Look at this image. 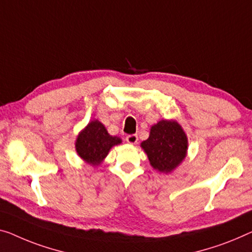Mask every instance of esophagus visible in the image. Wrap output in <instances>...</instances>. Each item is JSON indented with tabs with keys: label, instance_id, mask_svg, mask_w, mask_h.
Instances as JSON below:
<instances>
[{
	"label": "esophagus",
	"instance_id": "esophagus-1",
	"mask_svg": "<svg viewBox=\"0 0 252 252\" xmlns=\"http://www.w3.org/2000/svg\"><path fill=\"white\" fill-rule=\"evenodd\" d=\"M126 141L130 145H136L138 141V136L137 134H129V136H126Z\"/></svg>",
	"mask_w": 252,
	"mask_h": 252
}]
</instances>
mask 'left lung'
Masks as SVG:
<instances>
[{
    "label": "left lung",
    "mask_w": 252,
    "mask_h": 252,
    "mask_svg": "<svg viewBox=\"0 0 252 252\" xmlns=\"http://www.w3.org/2000/svg\"><path fill=\"white\" fill-rule=\"evenodd\" d=\"M140 147L154 170L168 174L187 157L188 137L176 120H160L150 127L149 137Z\"/></svg>",
    "instance_id": "8db88e82"
}]
</instances>
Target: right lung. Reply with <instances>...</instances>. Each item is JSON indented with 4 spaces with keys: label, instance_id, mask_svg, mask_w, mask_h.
I'll return each mask as SVG.
<instances>
[{
    "label": "right lung",
    "instance_id": "1",
    "mask_svg": "<svg viewBox=\"0 0 252 252\" xmlns=\"http://www.w3.org/2000/svg\"><path fill=\"white\" fill-rule=\"evenodd\" d=\"M122 142V139L111 136L106 127L98 120L90 121L78 133L74 147L78 156L92 166H98L104 162L110 150Z\"/></svg>",
    "mask_w": 252,
    "mask_h": 252
}]
</instances>
